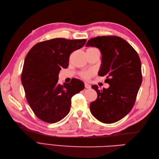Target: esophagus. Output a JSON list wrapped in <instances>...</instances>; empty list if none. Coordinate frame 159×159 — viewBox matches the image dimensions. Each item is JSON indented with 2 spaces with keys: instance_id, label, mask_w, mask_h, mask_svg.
Segmentation results:
<instances>
[{
  "instance_id": "esophagus-1",
  "label": "esophagus",
  "mask_w": 159,
  "mask_h": 159,
  "mask_svg": "<svg viewBox=\"0 0 159 159\" xmlns=\"http://www.w3.org/2000/svg\"><path fill=\"white\" fill-rule=\"evenodd\" d=\"M85 87L86 89H90L91 88V86H90L89 84H88V83H85Z\"/></svg>"
}]
</instances>
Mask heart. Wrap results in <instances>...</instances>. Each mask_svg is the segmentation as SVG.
<instances>
[{
  "label": "heart",
  "mask_w": 159,
  "mask_h": 159,
  "mask_svg": "<svg viewBox=\"0 0 159 159\" xmlns=\"http://www.w3.org/2000/svg\"><path fill=\"white\" fill-rule=\"evenodd\" d=\"M93 50H98L96 48H92H92H89L87 49V51H93ZM94 74H95V72H94L93 71L88 70V71H84V72H82L80 74V76L83 79L89 80L90 78H92L94 75Z\"/></svg>",
  "instance_id": "1"
}]
</instances>
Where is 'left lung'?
<instances>
[{
    "instance_id": "8db88e82",
    "label": "left lung",
    "mask_w": 159,
    "mask_h": 159,
    "mask_svg": "<svg viewBox=\"0 0 159 159\" xmlns=\"http://www.w3.org/2000/svg\"><path fill=\"white\" fill-rule=\"evenodd\" d=\"M86 46H94L102 53L98 75L105 76L108 89L96 91L97 99L91 102V113L98 120L112 124L122 119L135 102L142 83L139 57L133 46L118 36H99L88 40Z\"/></svg>"
}]
</instances>
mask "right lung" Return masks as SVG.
I'll return each instance as SVG.
<instances>
[{
    "label": "right lung",
    "instance_id": "obj_1",
    "mask_svg": "<svg viewBox=\"0 0 159 159\" xmlns=\"http://www.w3.org/2000/svg\"><path fill=\"white\" fill-rule=\"evenodd\" d=\"M86 39L55 38L36 43L26 56L21 81L26 100L39 119L56 123L70 112L71 98L85 88L76 79L58 83L59 72L67 68L70 56L85 45Z\"/></svg>",
    "mask_w": 159,
    "mask_h": 159
}]
</instances>
